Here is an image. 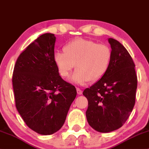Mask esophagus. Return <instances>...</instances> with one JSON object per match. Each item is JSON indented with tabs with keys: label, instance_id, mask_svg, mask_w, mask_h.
Segmentation results:
<instances>
[{
	"label": "esophagus",
	"instance_id": "34e87169",
	"mask_svg": "<svg viewBox=\"0 0 149 149\" xmlns=\"http://www.w3.org/2000/svg\"><path fill=\"white\" fill-rule=\"evenodd\" d=\"M76 90H77V93H78V95H82V90L80 89V88H76Z\"/></svg>",
	"mask_w": 149,
	"mask_h": 149
}]
</instances>
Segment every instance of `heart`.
<instances>
[{
    "label": "heart",
    "mask_w": 149,
    "mask_h": 149,
    "mask_svg": "<svg viewBox=\"0 0 149 149\" xmlns=\"http://www.w3.org/2000/svg\"><path fill=\"white\" fill-rule=\"evenodd\" d=\"M64 52H56L54 60L58 73L68 78L72 69L77 70L71 78V82L80 85L89 80L97 81L108 70L112 58L109 46L95 41L76 38L64 47Z\"/></svg>",
    "instance_id": "b5f03b06"
}]
</instances>
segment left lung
<instances>
[{
	"label": "left lung",
	"mask_w": 149,
	"mask_h": 149,
	"mask_svg": "<svg viewBox=\"0 0 149 149\" xmlns=\"http://www.w3.org/2000/svg\"><path fill=\"white\" fill-rule=\"evenodd\" d=\"M108 40L112 49L108 70L83 91L88 100V125L101 133L111 132L125 123L135 105L137 85L135 65L129 53L118 40Z\"/></svg>",
	"instance_id": "obj_1"
}]
</instances>
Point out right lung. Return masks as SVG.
Returning a JSON list of instances; mask_svg holds the SVG:
<instances>
[{
  "mask_svg": "<svg viewBox=\"0 0 149 149\" xmlns=\"http://www.w3.org/2000/svg\"><path fill=\"white\" fill-rule=\"evenodd\" d=\"M54 34L41 35L22 52L12 76L16 107L22 120L40 135L61 129L77 91L59 75L54 63Z\"/></svg>",
  "mask_w": 149,
  "mask_h": 149,
  "instance_id": "add662e5",
  "label": "right lung"
}]
</instances>
